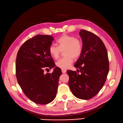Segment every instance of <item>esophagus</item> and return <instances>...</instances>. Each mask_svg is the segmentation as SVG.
<instances>
[{"label":"esophagus","mask_w":123,"mask_h":123,"mask_svg":"<svg viewBox=\"0 0 123 123\" xmlns=\"http://www.w3.org/2000/svg\"><path fill=\"white\" fill-rule=\"evenodd\" d=\"M62 71L63 74H65V73L66 72V70L65 69H62Z\"/></svg>","instance_id":"34e87169"}]
</instances>
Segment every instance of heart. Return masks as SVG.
I'll return each mask as SVG.
<instances>
[{
    "label": "heart",
    "instance_id": "b5f03b06",
    "mask_svg": "<svg viewBox=\"0 0 123 123\" xmlns=\"http://www.w3.org/2000/svg\"><path fill=\"white\" fill-rule=\"evenodd\" d=\"M58 46L52 44L49 48V52L53 59L59 57L61 50H64L65 57L61 58L56 63L57 67L62 69H67L73 62V58H79L82 52V44L80 40L74 36L63 34L57 40Z\"/></svg>",
    "mask_w": 123,
    "mask_h": 123
}]
</instances>
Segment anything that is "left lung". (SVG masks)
I'll list each match as a JSON object with an SVG mask.
<instances>
[{"mask_svg": "<svg viewBox=\"0 0 123 123\" xmlns=\"http://www.w3.org/2000/svg\"><path fill=\"white\" fill-rule=\"evenodd\" d=\"M82 52L74 64L80 73L68 70V85L73 94L81 99H90L102 89L109 71L107 49L102 40L96 34L81 30Z\"/></svg>", "mask_w": 123, "mask_h": 123, "instance_id": "left-lung-1", "label": "left lung"}]
</instances>
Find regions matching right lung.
<instances>
[{
  "instance_id": "add662e5",
  "label": "right lung",
  "mask_w": 123,
  "mask_h": 123,
  "mask_svg": "<svg viewBox=\"0 0 123 123\" xmlns=\"http://www.w3.org/2000/svg\"><path fill=\"white\" fill-rule=\"evenodd\" d=\"M53 40L51 36L38 34L26 41L17 53V81L26 96L36 104H48L57 94L61 69L55 67L52 74L44 73L45 68L55 66L49 52Z\"/></svg>"
}]
</instances>
